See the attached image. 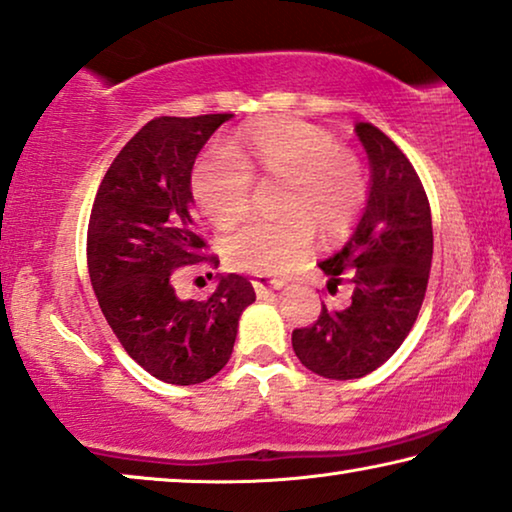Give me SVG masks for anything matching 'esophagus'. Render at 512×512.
Returning a JSON list of instances; mask_svg holds the SVG:
<instances>
[{
  "label": "esophagus",
  "instance_id": "obj_1",
  "mask_svg": "<svg viewBox=\"0 0 512 512\" xmlns=\"http://www.w3.org/2000/svg\"><path fill=\"white\" fill-rule=\"evenodd\" d=\"M253 287H255L257 297H264V294H271V292L280 290V287H283V280H269L266 276H257L253 280Z\"/></svg>",
  "mask_w": 512,
  "mask_h": 512
}]
</instances>
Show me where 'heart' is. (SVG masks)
<instances>
[{
    "instance_id": "heart-1",
    "label": "heart",
    "mask_w": 512,
    "mask_h": 512,
    "mask_svg": "<svg viewBox=\"0 0 512 512\" xmlns=\"http://www.w3.org/2000/svg\"><path fill=\"white\" fill-rule=\"evenodd\" d=\"M253 169L285 181L280 220H250L227 236V262L239 271L278 276L301 262L315 229L348 234L369 199L362 162L336 136L297 118L248 127L232 148H208L194 164L190 190L211 225L227 229L248 213Z\"/></svg>"
}]
</instances>
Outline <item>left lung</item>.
Wrapping results in <instances>:
<instances>
[{"instance_id": "obj_1", "label": "left lung", "mask_w": 512, "mask_h": 512, "mask_svg": "<svg viewBox=\"0 0 512 512\" xmlns=\"http://www.w3.org/2000/svg\"><path fill=\"white\" fill-rule=\"evenodd\" d=\"M355 132L369 155L371 187L348 243L320 262L336 285H352L350 306L322 304L311 327L292 331L299 362L331 380L362 378L385 364L413 329L429 283L434 232L427 192L397 143L371 122Z\"/></svg>"}]
</instances>
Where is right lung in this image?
<instances>
[{
  "instance_id": "right-lung-1",
  "label": "right lung",
  "mask_w": 512,
  "mask_h": 512,
  "mask_svg": "<svg viewBox=\"0 0 512 512\" xmlns=\"http://www.w3.org/2000/svg\"><path fill=\"white\" fill-rule=\"evenodd\" d=\"M232 113L143 125L99 185L88 225V271L106 322L150 376L197 385L229 362L241 313L255 290L239 273L218 276L206 301L178 299L176 271L204 255L190 176L199 150Z\"/></svg>"
}]
</instances>
